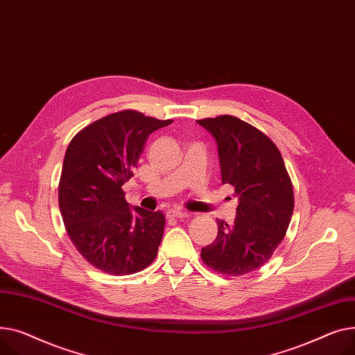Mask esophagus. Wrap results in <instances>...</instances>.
<instances>
[{
	"label": "esophagus",
	"instance_id": "obj_1",
	"mask_svg": "<svg viewBox=\"0 0 355 355\" xmlns=\"http://www.w3.org/2000/svg\"><path fill=\"white\" fill-rule=\"evenodd\" d=\"M192 214L191 212H186V211H176L172 209L168 212V218H175V219H183V218H189Z\"/></svg>",
	"mask_w": 355,
	"mask_h": 355
}]
</instances>
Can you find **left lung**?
<instances>
[{
	"mask_svg": "<svg viewBox=\"0 0 355 355\" xmlns=\"http://www.w3.org/2000/svg\"><path fill=\"white\" fill-rule=\"evenodd\" d=\"M196 121L216 140L222 183L238 198L235 222L218 219V236L200 257L223 275H245L282 242L294 212L293 183L274 141L251 124L227 114Z\"/></svg>",
	"mask_w": 355,
	"mask_h": 355,
	"instance_id": "1",
	"label": "left lung"
}]
</instances>
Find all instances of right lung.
Wrapping results in <instances>:
<instances>
[{
    "instance_id": "1",
    "label": "right lung",
    "mask_w": 355,
    "mask_h": 355,
    "mask_svg": "<svg viewBox=\"0 0 355 355\" xmlns=\"http://www.w3.org/2000/svg\"><path fill=\"white\" fill-rule=\"evenodd\" d=\"M172 120L124 110L78 132L62 162L58 205L67 234L87 262L112 275H130L157 255L164 215L132 207L121 186L133 176L144 143Z\"/></svg>"
}]
</instances>
